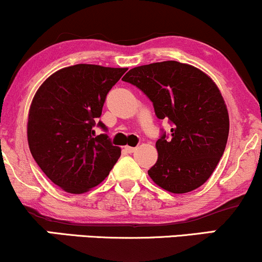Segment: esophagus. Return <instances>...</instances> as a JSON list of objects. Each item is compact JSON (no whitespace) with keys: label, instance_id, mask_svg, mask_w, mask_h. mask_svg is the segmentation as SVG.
I'll return each instance as SVG.
<instances>
[{"label":"esophagus","instance_id":"obj_1","mask_svg":"<svg viewBox=\"0 0 262 262\" xmlns=\"http://www.w3.org/2000/svg\"><path fill=\"white\" fill-rule=\"evenodd\" d=\"M124 150H125V152H128V154H132V152H134L135 150H137V148H134V146L127 145V146H124Z\"/></svg>","mask_w":262,"mask_h":262}]
</instances>
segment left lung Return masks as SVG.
I'll list each match as a JSON object with an SVG mask.
<instances>
[{
  "mask_svg": "<svg viewBox=\"0 0 262 262\" xmlns=\"http://www.w3.org/2000/svg\"><path fill=\"white\" fill-rule=\"evenodd\" d=\"M122 80L148 96L159 119L172 123L171 139L164 134L156 141L158 161L148 171L150 179L171 193L202 186L223 156L229 134L227 104L214 81L173 60L137 66Z\"/></svg>",
  "mask_w": 262,
  "mask_h": 262,
  "instance_id": "1",
  "label": "left lung"
}]
</instances>
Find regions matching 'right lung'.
I'll return each mask as SVG.
<instances>
[{
	"instance_id": "obj_1",
	"label": "right lung",
	"mask_w": 262,
	"mask_h": 262,
	"mask_svg": "<svg viewBox=\"0 0 262 262\" xmlns=\"http://www.w3.org/2000/svg\"><path fill=\"white\" fill-rule=\"evenodd\" d=\"M127 68L77 64L50 75L29 107L27 138L32 156L68 193H85L108 176L121 156L106 134L95 135L110 90ZM106 129L103 123L98 122Z\"/></svg>"
}]
</instances>
